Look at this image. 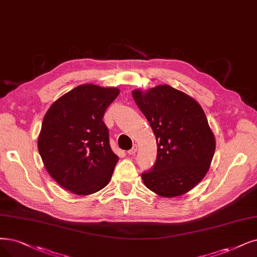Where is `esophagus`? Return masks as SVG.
<instances>
[{"label":"esophagus","instance_id":"1","mask_svg":"<svg viewBox=\"0 0 257 257\" xmlns=\"http://www.w3.org/2000/svg\"><path fill=\"white\" fill-rule=\"evenodd\" d=\"M136 152H137V146L135 145V146H133V148L130 151H127V154H128L130 156H134L135 154H136Z\"/></svg>","mask_w":257,"mask_h":257}]
</instances>
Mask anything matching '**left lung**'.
<instances>
[{"mask_svg": "<svg viewBox=\"0 0 257 257\" xmlns=\"http://www.w3.org/2000/svg\"><path fill=\"white\" fill-rule=\"evenodd\" d=\"M137 106L156 136L157 158L142 173L146 187L162 197L191 191L209 171L215 138L196 100L170 85L133 90Z\"/></svg>", "mask_w": 257, "mask_h": 257, "instance_id": "1", "label": "left lung"}]
</instances>
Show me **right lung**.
I'll use <instances>...</instances> for the list:
<instances>
[{
	"label": "right lung",
	"mask_w": 257,
	"mask_h": 257,
	"mask_svg": "<svg viewBox=\"0 0 257 257\" xmlns=\"http://www.w3.org/2000/svg\"><path fill=\"white\" fill-rule=\"evenodd\" d=\"M119 93L116 87L82 84L46 111L38 150L49 175L65 190L90 195L109 182L118 156L102 118Z\"/></svg>",
	"instance_id": "add662e5"
}]
</instances>
